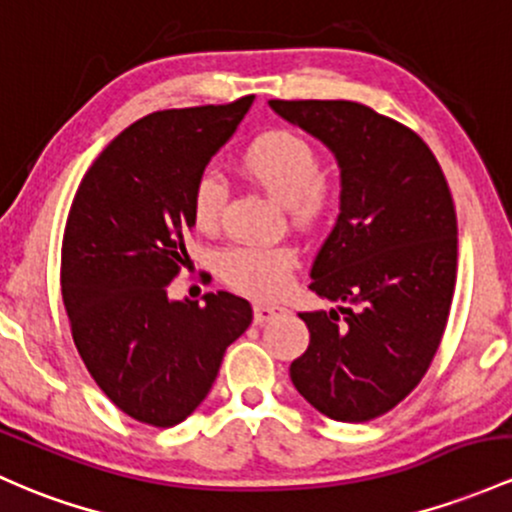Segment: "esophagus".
<instances>
[{
  "label": "esophagus",
  "instance_id": "esophagus-1",
  "mask_svg": "<svg viewBox=\"0 0 512 512\" xmlns=\"http://www.w3.org/2000/svg\"><path fill=\"white\" fill-rule=\"evenodd\" d=\"M282 313H286V306L282 303H255V323H267L269 318L282 316Z\"/></svg>",
  "mask_w": 512,
  "mask_h": 512
}]
</instances>
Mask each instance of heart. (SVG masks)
I'll return each mask as SVG.
<instances>
[{
  "label": "heart",
  "instance_id": "obj_1",
  "mask_svg": "<svg viewBox=\"0 0 512 512\" xmlns=\"http://www.w3.org/2000/svg\"><path fill=\"white\" fill-rule=\"evenodd\" d=\"M238 170L274 201L289 209L299 223H313L333 204V184L318 174V153L299 133L265 131L238 155ZM223 187L206 174L192 192V218L199 230L218 226ZM296 255L289 247H240L221 257V277L233 289L252 296L282 294L291 279Z\"/></svg>",
  "mask_w": 512,
  "mask_h": 512
}]
</instances>
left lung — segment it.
<instances>
[{
	"label": "left lung",
	"mask_w": 512,
	"mask_h": 512,
	"mask_svg": "<svg viewBox=\"0 0 512 512\" xmlns=\"http://www.w3.org/2000/svg\"><path fill=\"white\" fill-rule=\"evenodd\" d=\"M269 109L330 150L340 213L311 267V291L338 301L299 313L308 350L296 391L340 423H367L403 401L445 333L457 279V213L423 138L357 101H282Z\"/></svg>",
	"instance_id": "8db88e82"
}]
</instances>
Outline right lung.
I'll list each match as a JSON object with an SVG mask.
<instances>
[{
    "instance_id": "1",
    "label": "right lung",
    "mask_w": 512,
    "mask_h": 512,
    "mask_svg": "<svg viewBox=\"0 0 512 512\" xmlns=\"http://www.w3.org/2000/svg\"><path fill=\"white\" fill-rule=\"evenodd\" d=\"M255 97L155 111L106 145L84 174L63 238V301L99 389L155 428H172L211 391L223 355L252 323L250 303L218 291L174 301L189 260L192 192Z\"/></svg>"
}]
</instances>
